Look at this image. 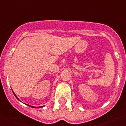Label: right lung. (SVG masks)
Listing matches in <instances>:
<instances>
[{"mask_svg": "<svg viewBox=\"0 0 126 126\" xmlns=\"http://www.w3.org/2000/svg\"><path fill=\"white\" fill-rule=\"evenodd\" d=\"M13 94H14V93H13ZM14 95H15L16 97V98H17V97L16 96V95H15V94H14ZM17 99H18V98H17ZM31 107H32V108H36V107H32V106H31ZM42 107H43V106H41V107H39V108H42Z\"/></svg>", "mask_w": 126, "mask_h": 126, "instance_id": "obj_1", "label": "right lung"}]
</instances>
